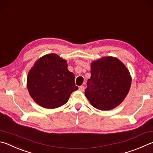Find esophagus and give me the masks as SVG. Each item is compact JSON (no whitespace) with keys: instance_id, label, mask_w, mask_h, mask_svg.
I'll return each instance as SVG.
<instances>
[{"instance_id":"esophagus-1","label":"esophagus","mask_w":153,"mask_h":153,"mask_svg":"<svg viewBox=\"0 0 153 153\" xmlns=\"http://www.w3.org/2000/svg\"><path fill=\"white\" fill-rule=\"evenodd\" d=\"M85 90V87L84 85H80L79 87V90L81 91H84Z\"/></svg>"}]
</instances>
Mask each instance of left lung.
I'll return each instance as SVG.
<instances>
[{
  "instance_id": "left-lung-1",
  "label": "left lung",
  "mask_w": 153,
  "mask_h": 153,
  "mask_svg": "<svg viewBox=\"0 0 153 153\" xmlns=\"http://www.w3.org/2000/svg\"><path fill=\"white\" fill-rule=\"evenodd\" d=\"M131 81L128 69L120 60L114 57H102L91 63L85 95L97 109L112 110L126 98Z\"/></svg>"
}]
</instances>
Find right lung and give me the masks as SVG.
<instances>
[{
  "label": "right lung",
  "mask_w": 153,
  "mask_h": 153,
  "mask_svg": "<svg viewBox=\"0 0 153 153\" xmlns=\"http://www.w3.org/2000/svg\"><path fill=\"white\" fill-rule=\"evenodd\" d=\"M27 89L30 96L41 107L53 109L67 103L73 91L74 74L68 69L67 61L57 54H48L35 63L28 74Z\"/></svg>",
  "instance_id": "add662e5"
}]
</instances>
